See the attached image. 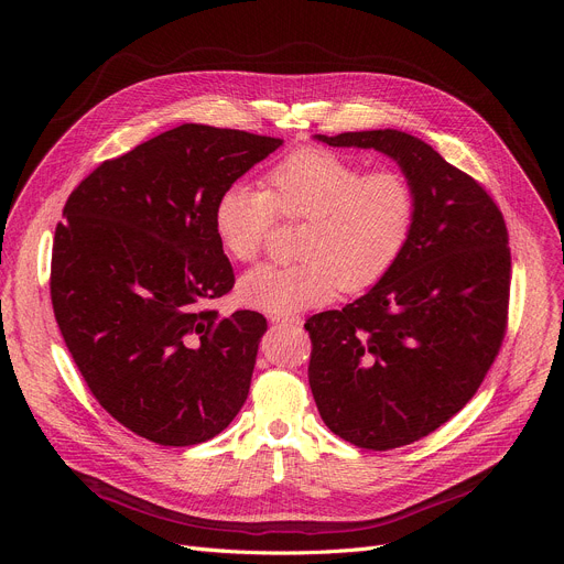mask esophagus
I'll use <instances>...</instances> for the list:
<instances>
[{"label":"esophagus","instance_id":"obj_1","mask_svg":"<svg viewBox=\"0 0 564 564\" xmlns=\"http://www.w3.org/2000/svg\"><path fill=\"white\" fill-rule=\"evenodd\" d=\"M274 324H292V327H300L302 317L300 315H270Z\"/></svg>","mask_w":564,"mask_h":564}]
</instances>
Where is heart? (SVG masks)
Wrapping results in <instances>:
<instances>
[{
  "instance_id": "obj_1",
  "label": "heart",
  "mask_w": 564,
  "mask_h": 564,
  "mask_svg": "<svg viewBox=\"0 0 564 564\" xmlns=\"http://www.w3.org/2000/svg\"><path fill=\"white\" fill-rule=\"evenodd\" d=\"M264 189L228 185L215 203V232L237 262H253L270 242L276 217L302 221L300 258L262 264L240 281V300L290 315L332 302L338 290L364 292L400 260L416 219V189L398 169L366 171L324 148H300L264 175Z\"/></svg>"
}]
</instances>
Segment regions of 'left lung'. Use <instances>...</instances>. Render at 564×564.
<instances>
[{"label":"left lung","mask_w":564,"mask_h":564,"mask_svg":"<svg viewBox=\"0 0 564 564\" xmlns=\"http://www.w3.org/2000/svg\"><path fill=\"white\" fill-rule=\"evenodd\" d=\"M315 139L375 148L416 189V219L393 270L343 311L306 319L308 383L340 438L393 451L448 423L476 395L508 329V226L487 189L400 130Z\"/></svg>","instance_id":"left-lung-1"}]
</instances>
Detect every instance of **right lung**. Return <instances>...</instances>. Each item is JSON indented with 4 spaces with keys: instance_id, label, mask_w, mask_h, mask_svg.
<instances>
[{
    "instance_id": "obj_1",
    "label": "right lung",
    "mask_w": 564,
    "mask_h": 564,
    "mask_svg": "<svg viewBox=\"0 0 564 564\" xmlns=\"http://www.w3.org/2000/svg\"><path fill=\"white\" fill-rule=\"evenodd\" d=\"M281 139L185 123L105 160L56 224L50 294L88 391L123 427L194 446L242 409L267 319L203 308L235 285L219 194Z\"/></svg>"
}]
</instances>
